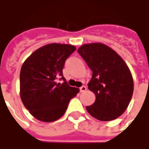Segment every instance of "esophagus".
I'll list each match as a JSON object with an SVG mask.
<instances>
[{
	"instance_id": "1",
	"label": "esophagus",
	"mask_w": 149,
	"mask_h": 149,
	"mask_svg": "<svg viewBox=\"0 0 149 149\" xmlns=\"http://www.w3.org/2000/svg\"><path fill=\"white\" fill-rule=\"evenodd\" d=\"M80 90H81V92H85V91L87 90V88L85 87V86H82V87L80 88Z\"/></svg>"
}]
</instances>
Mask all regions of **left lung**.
<instances>
[{"instance_id": "obj_1", "label": "left lung", "mask_w": 149, "mask_h": 149, "mask_svg": "<svg viewBox=\"0 0 149 149\" xmlns=\"http://www.w3.org/2000/svg\"><path fill=\"white\" fill-rule=\"evenodd\" d=\"M93 71L88 89L96 96L88 112L101 121H110L127 109L133 93V79L117 52L102 43L84 44L78 49Z\"/></svg>"}]
</instances>
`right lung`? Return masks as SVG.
<instances>
[{"instance_id":"1","label":"right lung","mask_w":149,"mask_h":149,"mask_svg":"<svg viewBox=\"0 0 149 149\" xmlns=\"http://www.w3.org/2000/svg\"><path fill=\"white\" fill-rule=\"evenodd\" d=\"M76 50L67 44L52 43L40 47L28 57L20 73V95L32 116L43 122L55 121L65 114L69 100L79 88L69 86L62 69L66 59ZM58 76L64 81L56 83Z\"/></svg>"}]
</instances>
